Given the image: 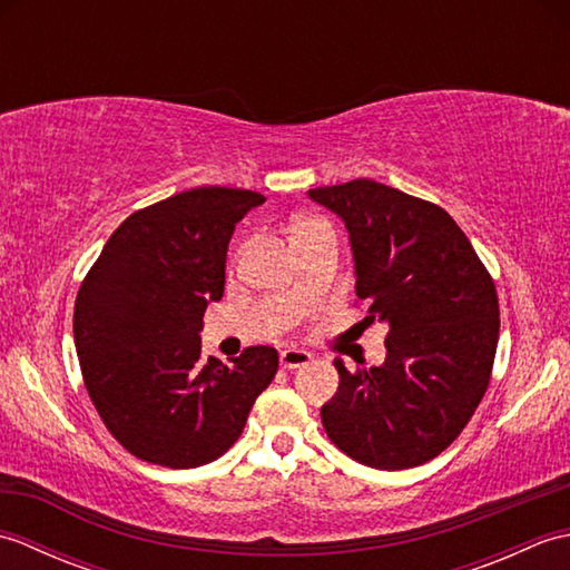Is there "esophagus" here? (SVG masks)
I'll list each match as a JSON object with an SVG mask.
<instances>
[{"mask_svg":"<svg viewBox=\"0 0 570 570\" xmlns=\"http://www.w3.org/2000/svg\"><path fill=\"white\" fill-rule=\"evenodd\" d=\"M282 367L284 370H298V367H306L308 362L313 360L311 353H306V350H298V347H286L282 353Z\"/></svg>","mask_w":570,"mask_h":570,"instance_id":"1","label":"esophagus"}]
</instances>
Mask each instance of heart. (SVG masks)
<instances>
[{
  "label": "heart",
  "mask_w": 570,
  "mask_h": 570,
  "mask_svg": "<svg viewBox=\"0 0 570 570\" xmlns=\"http://www.w3.org/2000/svg\"><path fill=\"white\" fill-rule=\"evenodd\" d=\"M304 225H308V223H304Z\"/></svg>",
  "instance_id": "b5f03b06"
}]
</instances>
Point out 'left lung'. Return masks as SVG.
<instances>
[{
	"mask_svg": "<svg viewBox=\"0 0 570 570\" xmlns=\"http://www.w3.org/2000/svg\"><path fill=\"white\" fill-rule=\"evenodd\" d=\"M345 223L365 323L382 321L386 357L350 372L321 409L345 455L377 470L416 468L443 453L485 396L500 304L485 264L439 205L357 178L308 190Z\"/></svg>",
	"mask_w": 570,
	"mask_h": 570,
	"instance_id": "left-lung-1",
	"label": "left lung"
}]
</instances>
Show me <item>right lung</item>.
I'll return each mask as SVG.
<instances>
[{
  "label": "right lung",
  "mask_w": 570,
  "mask_h": 570,
  "mask_svg": "<svg viewBox=\"0 0 570 570\" xmlns=\"http://www.w3.org/2000/svg\"><path fill=\"white\" fill-rule=\"evenodd\" d=\"M262 193L200 186L131 213L82 278L72 313L95 409L131 455L164 468L220 458L272 384L278 353L203 357V313L225 292L235 225Z\"/></svg>",
  "instance_id": "add662e5"
}]
</instances>
